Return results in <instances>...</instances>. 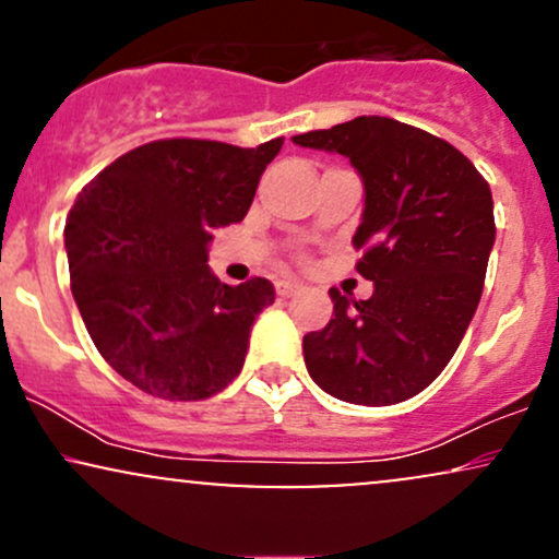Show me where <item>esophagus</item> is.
I'll use <instances>...</instances> for the list:
<instances>
[{"label":"esophagus","mask_w":559,"mask_h":559,"mask_svg":"<svg viewBox=\"0 0 559 559\" xmlns=\"http://www.w3.org/2000/svg\"><path fill=\"white\" fill-rule=\"evenodd\" d=\"M299 288H301V284H297V281H278V284H275V294H278V297L288 299V297H294V294H297Z\"/></svg>","instance_id":"1"}]
</instances>
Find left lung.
I'll return each instance as SVG.
<instances>
[{"label": "left lung", "instance_id": "8db88e82", "mask_svg": "<svg viewBox=\"0 0 559 559\" xmlns=\"http://www.w3.org/2000/svg\"><path fill=\"white\" fill-rule=\"evenodd\" d=\"M294 144L344 155L362 178L357 273L373 297L331 288L333 318L307 333V373L342 402L386 407L420 394L463 342L493 247L491 189L444 139L381 115L299 133Z\"/></svg>", "mask_w": 559, "mask_h": 559}]
</instances>
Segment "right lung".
Wrapping results in <instances>:
<instances>
[{
    "instance_id": "1",
    "label": "right lung",
    "mask_w": 559,
    "mask_h": 559,
    "mask_svg": "<svg viewBox=\"0 0 559 559\" xmlns=\"http://www.w3.org/2000/svg\"><path fill=\"white\" fill-rule=\"evenodd\" d=\"M284 139L258 150L163 139L107 165L66 223L70 288L99 355L159 400L197 402L241 373L271 281L210 271L213 228L239 223Z\"/></svg>"
}]
</instances>
